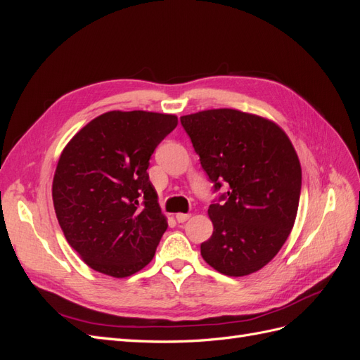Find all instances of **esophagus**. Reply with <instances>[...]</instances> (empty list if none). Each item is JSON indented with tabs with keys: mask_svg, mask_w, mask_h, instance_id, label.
Masks as SVG:
<instances>
[{
	"mask_svg": "<svg viewBox=\"0 0 360 360\" xmlns=\"http://www.w3.org/2000/svg\"><path fill=\"white\" fill-rule=\"evenodd\" d=\"M191 217V214L189 213H177L176 214V219H177V222L179 224H183V222H186L188 219Z\"/></svg>",
	"mask_w": 360,
	"mask_h": 360,
	"instance_id": "34e87169",
	"label": "esophagus"
}]
</instances>
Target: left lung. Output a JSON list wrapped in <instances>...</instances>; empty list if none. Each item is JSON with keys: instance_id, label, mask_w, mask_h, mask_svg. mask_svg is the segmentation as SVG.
Wrapping results in <instances>:
<instances>
[{"instance_id": "1", "label": "left lung", "mask_w": 360, "mask_h": 360, "mask_svg": "<svg viewBox=\"0 0 360 360\" xmlns=\"http://www.w3.org/2000/svg\"><path fill=\"white\" fill-rule=\"evenodd\" d=\"M180 122L213 192L227 188L209 207L213 234L201 243V255L224 275L254 274L279 252L296 221V150L275 123L236 110L201 111Z\"/></svg>"}]
</instances>
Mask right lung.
<instances>
[{
	"instance_id": "right-lung-1",
	"label": "right lung",
	"mask_w": 360,
	"mask_h": 360,
	"mask_svg": "<svg viewBox=\"0 0 360 360\" xmlns=\"http://www.w3.org/2000/svg\"><path fill=\"white\" fill-rule=\"evenodd\" d=\"M176 126V115L111 111L63 150L53 209L69 245L96 271L126 278L153 259L168 224L147 168Z\"/></svg>"
}]
</instances>
